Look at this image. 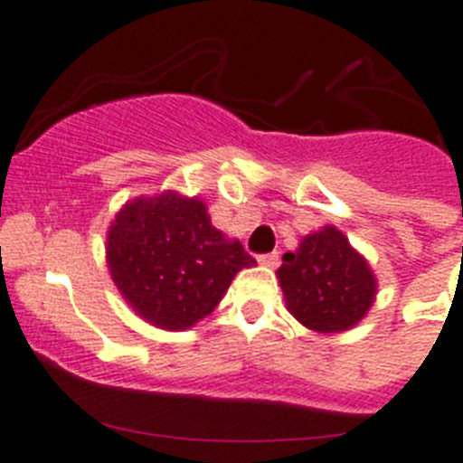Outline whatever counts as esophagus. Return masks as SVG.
<instances>
[{"label":"esophagus","mask_w":463,"mask_h":463,"mask_svg":"<svg viewBox=\"0 0 463 463\" xmlns=\"http://www.w3.org/2000/svg\"><path fill=\"white\" fill-rule=\"evenodd\" d=\"M279 260H280L279 251L262 253V256H258V262H260V265H265V267H276V265H279Z\"/></svg>","instance_id":"1"}]
</instances>
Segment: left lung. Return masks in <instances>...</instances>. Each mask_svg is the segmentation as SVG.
Here are the masks:
<instances>
[{
    "instance_id": "1",
    "label": "left lung",
    "mask_w": 463,
    "mask_h": 463,
    "mask_svg": "<svg viewBox=\"0 0 463 463\" xmlns=\"http://www.w3.org/2000/svg\"><path fill=\"white\" fill-rule=\"evenodd\" d=\"M288 310L308 329L338 334L368 313L377 280L347 237L334 226L301 240L276 271Z\"/></svg>"
}]
</instances>
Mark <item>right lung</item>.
<instances>
[{
  "mask_svg": "<svg viewBox=\"0 0 463 463\" xmlns=\"http://www.w3.org/2000/svg\"><path fill=\"white\" fill-rule=\"evenodd\" d=\"M107 262L120 295L159 329H189L222 301L241 267L256 265L240 241L210 223L196 198H137L116 214Z\"/></svg>",
  "mask_w": 463,
  "mask_h": 463,
  "instance_id": "right-lung-1",
  "label": "right lung"
}]
</instances>
